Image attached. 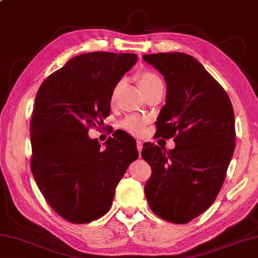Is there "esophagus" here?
I'll use <instances>...</instances> for the list:
<instances>
[{
    "mask_svg": "<svg viewBox=\"0 0 258 258\" xmlns=\"http://www.w3.org/2000/svg\"><path fill=\"white\" fill-rule=\"evenodd\" d=\"M137 147H138V152H139V154L141 155L142 147H144V146H142V142H141V141H138V142H137Z\"/></svg>",
    "mask_w": 258,
    "mask_h": 258,
    "instance_id": "1",
    "label": "esophagus"
}]
</instances>
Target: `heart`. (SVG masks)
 I'll return each mask as SVG.
<instances>
[{"instance_id":"1","label":"heart","mask_w":258,"mask_h":258,"mask_svg":"<svg viewBox=\"0 0 258 258\" xmlns=\"http://www.w3.org/2000/svg\"><path fill=\"white\" fill-rule=\"evenodd\" d=\"M136 80L138 82V86H139L140 89L144 91L145 95H147L149 91H152L153 89H155L156 87H159L162 84V81H161V79L155 74V73L148 72V71L138 73L136 76ZM120 89H121V83H118L114 86L112 92H111V98H110L111 104H113V103L117 101V97ZM146 122H147L146 119H142L139 117H130L122 122V127L131 133L139 136V134L144 132Z\"/></svg>"}]
</instances>
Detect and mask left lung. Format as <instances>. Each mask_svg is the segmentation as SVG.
<instances>
[{
    "mask_svg": "<svg viewBox=\"0 0 258 258\" xmlns=\"http://www.w3.org/2000/svg\"><path fill=\"white\" fill-rule=\"evenodd\" d=\"M163 75L166 105L157 134L174 137L167 151L149 144L141 156L152 167L145 185L149 207L174 224H186L212 205L235 148V118L228 95L194 56L170 52L145 54Z\"/></svg>",
    "mask_w": 258,
    "mask_h": 258,
    "instance_id": "left-lung-1",
    "label": "left lung"
}]
</instances>
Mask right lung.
I'll return each instance as SVG.
<instances>
[{
  "label": "right lung",
  "instance_id": "right-lung-1",
  "mask_svg": "<svg viewBox=\"0 0 258 258\" xmlns=\"http://www.w3.org/2000/svg\"><path fill=\"white\" fill-rule=\"evenodd\" d=\"M132 53L91 52L72 57L37 92L30 139L31 170L55 212L87 224L110 210L119 180L139 156L136 140L117 133L102 148L88 128L110 114L114 86L137 63Z\"/></svg>",
  "mask_w": 258,
  "mask_h": 258
}]
</instances>
